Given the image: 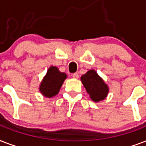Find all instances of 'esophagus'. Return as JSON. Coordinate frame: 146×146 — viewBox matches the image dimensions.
I'll list each match as a JSON object with an SVG mask.
<instances>
[{"mask_svg":"<svg viewBox=\"0 0 146 146\" xmlns=\"http://www.w3.org/2000/svg\"><path fill=\"white\" fill-rule=\"evenodd\" d=\"M72 77L74 78H79V75H78V73H74V74H72Z\"/></svg>","mask_w":146,"mask_h":146,"instance_id":"obj_1","label":"esophagus"}]
</instances>
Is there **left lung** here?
I'll use <instances>...</instances> for the list:
<instances>
[{
    "mask_svg": "<svg viewBox=\"0 0 146 146\" xmlns=\"http://www.w3.org/2000/svg\"><path fill=\"white\" fill-rule=\"evenodd\" d=\"M81 80L94 101L98 102L107 97L109 88L94 70H90L82 75Z\"/></svg>",
    "mask_w": 146,
    "mask_h": 146,
    "instance_id": "obj_1",
    "label": "left lung"
}]
</instances>
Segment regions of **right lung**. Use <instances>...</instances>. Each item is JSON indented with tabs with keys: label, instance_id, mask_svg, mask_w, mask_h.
Instances as JSON below:
<instances>
[{
	"label": "right lung",
	"instance_id": "right-lung-1",
	"mask_svg": "<svg viewBox=\"0 0 146 146\" xmlns=\"http://www.w3.org/2000/svg\"><path fill=\"white\" fill-rule=\"evenodd\" d=\"M66 78V74L59 72L58 68L52 66L48 68L46 75L44 77L39 91L45 97H54L58 93Z\"/></svg>",
	"mask_w": 146,
	"mask_h": 146
}]
</instances>
